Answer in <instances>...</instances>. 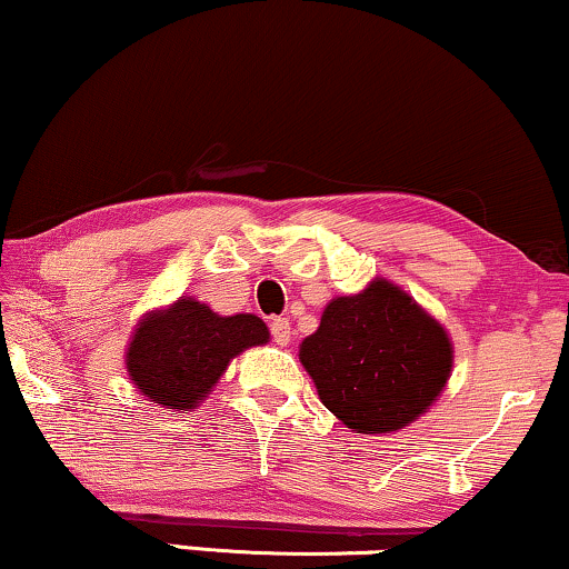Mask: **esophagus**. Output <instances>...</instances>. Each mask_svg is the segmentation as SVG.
<instances>
[{
  "label": "esophagus",
  "mask_w": 569,
  "mask_h": 569,
  "mask_svg": "<svg viewBox=\"0 0 569 569\" xmlns=\"http://www.w3.org/2000/svg\"><path fill=\"white\" fill-rule=\"evenodd\" d=\"M270 333L272 338H276V343H280V347H286V343L291 341V322L289 318H276L270 322Z\"/></svg>",
  "instance_id": "34e87169"
}]
</instances>
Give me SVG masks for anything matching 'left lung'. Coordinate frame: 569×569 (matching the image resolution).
<instances>
[{"label":"left lung","instance_id":"8db88e82","mask_svg":"<svg viewBox=\"0 0 569 569\" xmlns=\"http://www.w3.org/2000/svg\"><path fill=\"white\" fill-rule=\"evenodd\" d=\"M320 401L357 433H391L441 397L455 349L441 322L376 278L355 297H336L320 328L299 347Z\"/></svg>","mask_w":569,"mask_h":569}]
</instances>
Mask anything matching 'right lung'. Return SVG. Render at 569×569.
I'll use <instances>...</instances> for the list:
<instances>
[{
    "label": "right lung",
    "instance_id": "add662e5",
    "mask_svg": "<svg viewBox=\"0 0 569 569\" xmlns=\"http://www.w3.org/2000/svg\"><path fill=\"white\" fill-rule=\"evenodd\" d=\"M257 315H222L191 297L154 309L128 343L126 368L141 397L176 412H191L212 391L236 355L268 343Z\"/></svg>",
    "mask_w": 569,
    "mask_h": 569
}]
</instances>
